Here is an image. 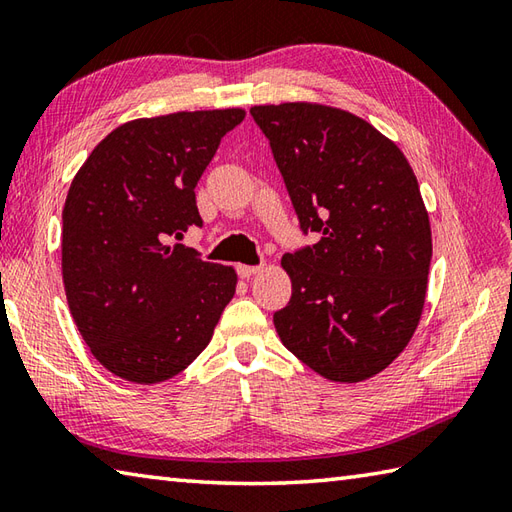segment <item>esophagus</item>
Returning a JSON list of instances; mask_svg holds the SVG:
<instances>
[{
	"label": "esophagus",
	"instance_id": "1",
	"mask_svg": "<svg viewBox=\"0 0 512 512\" xmlns=\"http://www.w3.org/2000/svg\"><path fill=\"white\" fill-rule=\"evenodd\" d=\"M262 268H264V266H246V264H239V266H237V275L242 277V279H248V277L257 275Z\"/></svg>",
	"mask_w": 512,
	"mask_h": 512
}]
</instances>
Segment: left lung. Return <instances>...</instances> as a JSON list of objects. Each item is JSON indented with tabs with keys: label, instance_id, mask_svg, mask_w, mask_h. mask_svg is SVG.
<instances>
[{
	"label": "left lung",
	"instance_id": "8db88e82",
	"mask_svg": "<svg viewBox=\"0 0 512 512\" xmlns=\"http://www.w3.org/2000/svg\"><path fill=\"white\" fill-rule=\"evenodd\" d=\"M270 140L303 235L286 253L292 281L275 312L281 343L323 378L361 383L418 328L431 226L405 154L363 118L319 103L250 107Z\"/></svg>",
	"mask_w": 512,
	"mask_h": 512
}]
</instances>
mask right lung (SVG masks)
<instances>
[{"instance_id":"add662e5","label":"right lung","mask_w":512,"mask_h":512,"mask_svg":"<svg viewBox=\"0 0 512 512\" xmlns=\"http://www.w3.org/2000/svg\"><path fill=\"white\" fill-rule=\"evenodd\" d=\"M246 112L136 118L94 147L63 206L61 270L72 319L118 378L154 385L209 345L237 275L182 244L202 226L195 184Z\"/></svg>"}]
</instances>
